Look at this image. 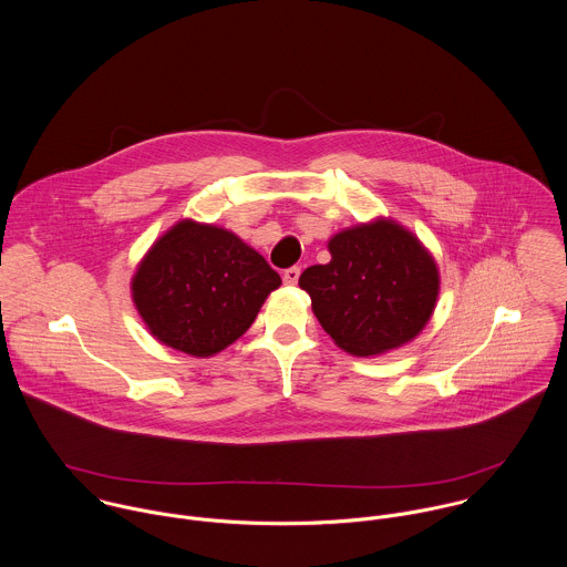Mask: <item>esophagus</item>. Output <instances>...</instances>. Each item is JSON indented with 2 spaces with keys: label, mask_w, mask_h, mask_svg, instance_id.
Instances as JSON below:
<instances>
[{
  "label": "esophagus",
  "mask_w": 567,
  "mask_h": 567,
  "mask_svg": "<svg viewBox=\"0 0 567 567\" xmlns=\"http://www.w3.org/2000/svg\"><path fill=\"white\" fill-rule=\"evenodd\" d=\"M299 275H301V268L299 266H292L288 270H284V284L286 286H295L299 281Z\"/></svg>",
  "instance_id": "1"
}]
</instances>
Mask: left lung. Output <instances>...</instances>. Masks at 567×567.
I'll list each match as a JSON object with an SVG mask.
<instances>
[{"instance_id":"left-lung-1","label":"left lung","mask_w":567,"mask_h":567,"mask_svg":"<svg viewBox=\"0 0 567 567\" xmlns=\"http://www.w3.org/2000/svg\"><path fill=\"white\" fill-rule=\"evenodd\" d=\"M331 259L301 272L299 286L333 342L375 355L410 342L430 321L439 268L427 248L395 220L378 218L336 234Z\"/></svg>"}]
</instances>
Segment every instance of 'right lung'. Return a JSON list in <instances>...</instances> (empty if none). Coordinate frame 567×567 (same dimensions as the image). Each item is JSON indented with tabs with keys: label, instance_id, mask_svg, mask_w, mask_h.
I'll return each mask as SVG.
<instances>
[{
	"label": "right lung",
	"instance_id": "right-lung-1",
	"mask_svg": "<svg viewBox=\"0 0 567 567\" xmlns=\"http://www.w3.org/2000/svg\"><path fill=\"white\" fill-rule=\"evenodd\" d=\"M279 286L281 277L236 234L181 220L144 255L131 290L157 340L209 358L243 336Z\"/></svg>",
	"mask_w": 567,
	"mask_h": 567
}]
</instances>
